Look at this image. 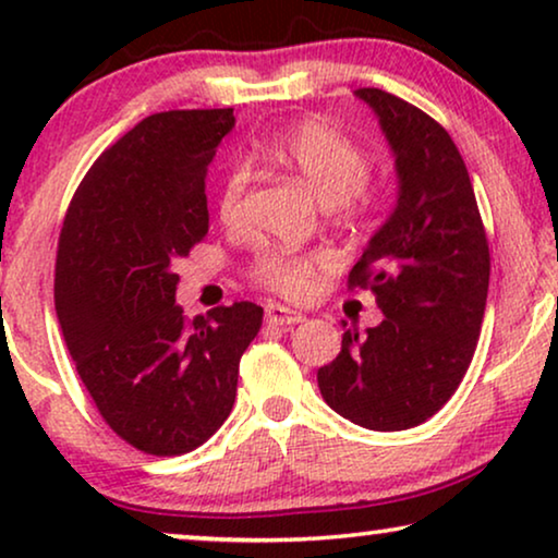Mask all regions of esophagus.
<instances>
[{"label":"esophagus","instance_id":"34e87169","mask_svg":"<svg viewBox=\"0 0 558 558\" xmlns=\"http://www.w3.org/2000/svg\"><path fill=\"white\" fill-rule=\"evenodd\" d=\"M266 323L269 325H296V323H302V312H296V310H289V307H284V304H277V302H271V304H266Z\"/></svg>","mask_w":558,"mask_h":558}]
</instances>
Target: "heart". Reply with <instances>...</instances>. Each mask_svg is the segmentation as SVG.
<instances>
[{"label":"heart","instance_id":"b5f03b06","mask_svg":"<svg viewBox=\"0 0 558 558\" xmlns=\"http://www.w3.org/2000/svg\"><path fill=\"white\" fill-rule=\"evenodd\" d=\"M262 157L294 172L325 208L363 201V182L368 178V157L357 144L325 121H304L289 129L277 140L264 142ZM248 172L233 167L226 174L218 193V218L226 226L241 223L243 195H246ZM325 254H287L266 251L256 262L254 277L271 292L289 300H302L315 289L317 274L327 269Z\"/></svg>","mask_w":558,"mask_h":558}]
</instances>
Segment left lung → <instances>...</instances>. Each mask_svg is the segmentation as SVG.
Returning a JSON list of instances; mask_svg holds the SVG:
<instances>
[{
    "label": "left lung",
    "instance_id": "obj_1",
    "mask_svg": "<svg viewBox=\"0 0 558 558\" xmlns=\"http://www.w3.org/2000/svg\"><path fill=\"white\" fill-rule=\"evenodd\" d=\"M355 96L376 113L399 180L393 210L350 271V287H368L386 319L365 335L342 323V348L317 371V386L353 424L401 432L437 414L470 368L490 251L452 136L386 90Z\"/></svg>",
    "mask_w": 558,
    "mask_h": 558
}]
</instances>
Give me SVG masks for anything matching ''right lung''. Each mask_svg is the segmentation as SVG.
Listing matches in <instances>:
<instances>
[{
	"instance_id": "add662e5",
	"label": "right lung",
	"mask_w": 558,
	"mask_h": 558,
	"mask_svg": "<svg viewBox=\"0 0 558 558\" xmlns=\"http://www.w3.org/2000/svg\"><path fill=\"white\" fill-rule=\"evenodd\" d=\"M233 109L162 111L111 144L75 190L56 262L65 345L104 422L147 454L193 452L231 414L264 310L193 323L174 264L208 233L205 178Z\"/></svg>"
}]
</instances>
